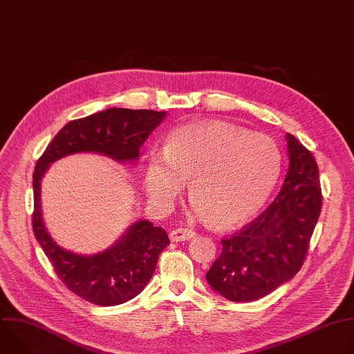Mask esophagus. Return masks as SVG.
I'll return each mask as SVG.
<instances>
[{
	"label": "esophagus",
	"instance_id": "esophagus-1",
	"mask_svg": "<svg viewBox=\"0 0 354 354\" xmlns=\"http://www.w3.org/2000/svg\"><path fill=\"white\" fill-rule=\"evenodd\" d=\"M196 232L192 231V230H187V228H176V230H172L169 232V239L172 242H182V241H187V239H192L194 238Z\"/></svg>",
	"mask_w": 354,
	"mask_h": 354
}]
</instances>
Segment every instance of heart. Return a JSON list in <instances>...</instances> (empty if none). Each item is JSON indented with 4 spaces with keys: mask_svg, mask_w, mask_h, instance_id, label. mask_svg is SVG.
<instances>
[{
    "mask_svg": "<svg viewBox=\"0 0 354 354\" xmlns=\"http://www.w3.org/2000/svg\"><path fill=\"white\" fill-rule=\"evenodd\" d=\"M280 174L276 142L223 122L172 130L164 154L149 156L144 186L151 203L168 209L189 180L193 210L217 228L241 225L259 213Z\"/></svg>",
    "mask_w": 354,
    "mask_h": 354,
    "instance_id": "heart-1",
    "label": "heart"
}]
</instances>
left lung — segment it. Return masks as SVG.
<instances>
[{"label":"left lung","instance_id":"left-lung-1","mask_svg":"<svg viewBox=\"0 0 354 354\" xmlns=\"http://www.w3.org/2000/svg\"><path fill=\"white\" fill-rule=\"evenodd\" d=\"M290 165L273 203L230 238L206 274L221 297L259 299L291 280L307 257L322 207L319 171L311 151L286 134Z\"/></svg>","mask_w":354,"mask_h":354}]
</instances>
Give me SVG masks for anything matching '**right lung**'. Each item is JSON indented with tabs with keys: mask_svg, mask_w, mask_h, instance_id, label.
<instances>
[{
	"mask_svg": "<svg viewBox=\"0 0 354 354\" xmlns=\"http://www.w3.org/2000/svg\"><path fill=\"white\" fill-rule=\"evenodd\" d=\"M167 112L111 108L67 123L47 145L33 172V232L59 279L78 297L100 307H113L140 294L153 277L158 257L169 245L164 228L140 220L111 248L95 255H78L59 246L41 217L40 182L55 161L95 153L118 162H136L140 148Z\"/></svg>",
	"mask_w": 354,
	"mask_h": 354,
	"instance_id": "right-lung-1",
	"label": "right lung"
}]
</instances>
